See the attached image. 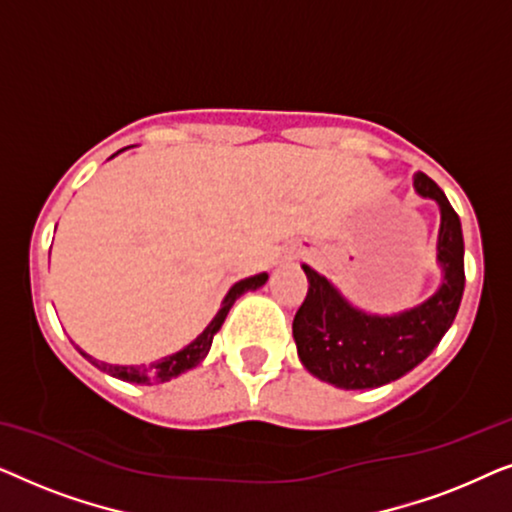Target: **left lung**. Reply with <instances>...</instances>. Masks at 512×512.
<instances>
[{"mask_svg":"<svg viewBox=\"0 0 512 512\" xmlns=\"http://www.w3.org/2000/svg\"><path fill=\"white\" fill-rule=\"evenodd\" d=\"M415 191L440 209L436 261L443 282L424 303L396 314L354 307L335 284L303 265L307 296L293 319L298 359L321 382L338 389H375L417 368L450 331L464 296L461 221L436 181L417 172Z\"/></svg>","mask_w":512,"mask_h":512,"instance_id":"8db88e82","label":"left lung"}]
</instances>
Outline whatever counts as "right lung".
<instances>
[{
  "instance_id": "add662e5",
  "label": "right lung",
  "mask_w": 512,
  "mask_h": 512,
  "mask_svg": "<svg viewBox=\"0 0 512 512\" xmlns=\"http://www.w3.org/2000/svg\"><path fill=\"white\" fill-rule=\"evenodd\" d=\"M111 158H114V156H111ZM265 282H268V272H261V275L240 279V282L230 286V291L226 293V298H223V303L219 307V312H216V317L209 321L207 328L198 335V338H195L193 342H188V345L184 349H179V352L167 354V356H163V359L149 363V366H114V363H104V361L93 359V356L83 352L81 347H76V349H79L81 356H86V359L93 363L95 368H100L107 375L118 377V380H123V382H132V384L170 382L172 377L186 373V370L195 368L202 359H205V356L209 354V347H212L214 335L221 331L223 321H226L230 307H233L235 300L240 298L242 293L261 289Z\"/></svg>"
}]
</instances>
